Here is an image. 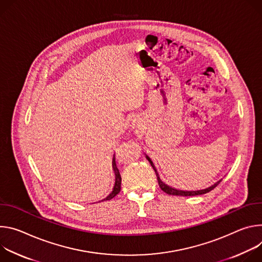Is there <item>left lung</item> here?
<instances>
[{"label": "left lung", "mask_w": 262, "mask_h": 262, "mask_svg": "<svg viewBox=\"0 0 262 262\" xmlns=\"http://www.w3.org/2000/svg\"><path fill=\"white\" fill-rule=\"evenodd\" d=\"M144 155H146V158L148 159V161L150 162V164L152 165L153 169H154L155 172H156V177H157V180H158L159 187L161 188V190H163V191H164L165 193H167V194H171V195H182V196H190V195L204 194V193H207V192L211 191V190H212L215 186H217L219 183L222 181V179H221V180H219L217 182H215L214 184H212L211 186H209V187H207V188H204V189H199V190H181V189H178V188H175V187H171V186L165 184V183L160 179L159 173H158V171H157V169H156V167H155V165H154L152 159H151L147 154H144Z\"/></svg>", "instance_id": "1"}]
</instances>
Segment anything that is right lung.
I'll list each match as a JSON object with an SVG mask.
<instances>
[{"instance_id": "add662e5", "label": "right lung", "mask_w": 262, "mask_h": 262, "mask_svg": "<svg viewBox=\"0 0 262 262\" xmlns=\"http://www.w3.org/2000/svg\"><path fill=\"white\" fill-rule=\"evenodd\" d=\"M112 169H113V172H114V176H115V180H114V185H113V188H112V191L103 200H101L100 202H103V201H109L111 199H113L116 194H118L120 191H121V183H122V178H121V175H120V170L118 168V166H116V163H115V157L113 155V158H112Z\"/></svg>"}]
</instances>
